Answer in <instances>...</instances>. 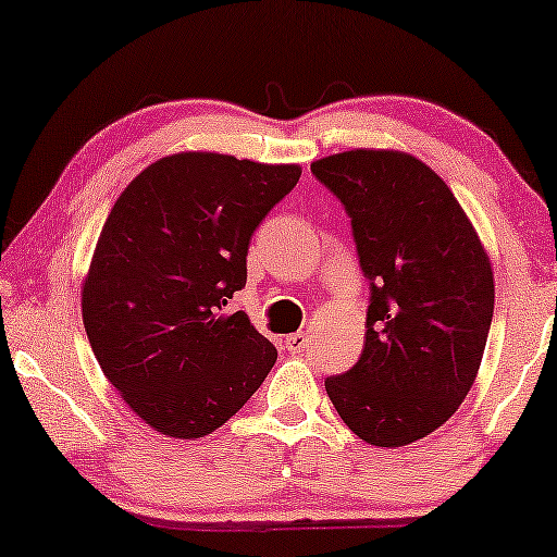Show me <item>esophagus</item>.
I'll return each instance as SVG.
<instances>
[{"label": "esophagus", "instance_id": "esophagus-1", "mask_svg": "<svg viewBox=\"0 0 557 557\" xmlns=\"http://www.w3.org/2000/svg\"><path fill=\"white\" fill-rule=\"evenodd\" d=\"M284 345H286V349L292 355H299V352H304V349H307L309 337L304 332H294V334H288V337L284 339Z\"/></svg>", "mask_w": 557, "mask_h": 557}]
</instances>
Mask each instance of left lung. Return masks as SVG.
I'll return each mask as SVG.
<instances>
[{
	"label": "left lung",
	"instance_id": "1",
	"mask_svg": "<svg viewBox=\"0 0 557 557\" xmlns=\"http://www.w3.org/2000/svg\"><path fill=\"white\" fill-rule=\"evenodd\" d=\"M352 218L370 278L360 360L324 380L347 429L398 448L444 425L474 385L494 311L484 243L451 189L408 151L352 149L311 162Z\"/></svg>",
	"mask_w": 557,
	"mask_h": 557
}]
</instances>
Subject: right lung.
Wrapping results in <instances>:
<instances>
[{
    "mask_svg": "<svg viewBox=\"0 0 557 557\" xmlns=\"http://www.w3.org/2000/svg\"><path fill=\"white\" fill-rule=\"evenodd\" d=\"M301 177L218 151L136 174L83 278V324L103 375L144 423L202 438L246 406L276 347L227 301L246 286L250 235Z\"/></svg>",
    "mask_w": 557,
    "mask_h": 557,
    "instance_id": "1",
    "label": "right lung"
}]
</instances>
